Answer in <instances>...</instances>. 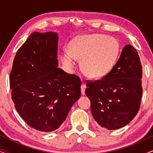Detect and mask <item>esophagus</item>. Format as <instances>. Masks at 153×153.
Wrapping results in <instances>:
<instances>
[{"label": "esophagus", "mask_w": 153, "mask_h": 153, "mask_svg": "<svg viewBox=\"0 0 153 153\" xmlns=\"http://www.w3.org/2000/svg\"><path fill=\"white\" fill-rule=\"evenodd\" d=\"M85 88H86V85H85V83H82L81 85V94L82 95H85Z\"/></svg>", "instance_id": "34e87169"}]
</instances>
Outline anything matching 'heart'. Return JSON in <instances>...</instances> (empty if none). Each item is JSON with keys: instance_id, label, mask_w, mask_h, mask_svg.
Here are the masks:
<instances>
[{"instance_id": "1", "label": "heart", "mask_w": 153, "mask_h": 153, "mask_svg": "<svg viewBox=\"0 0 153 153\" xmlns=\"http://www.w3.org/2000/svg\"><path fill=\"white\" fill-rule=\"evenodd\" d=\"M118 43L106 35L91 34L79 37L72 42L70 51L62 53L61 60L68 68H73L76 59H82L81 67L92 78H100L111 70L118 56Z\"/></svg>"}]
</instances>
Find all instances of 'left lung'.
<instances>
[{"label":"left lung","instance_id":"8db88e82","mask_svg":"<svg viewBox=\"0 0 153 153\" xmlns=\"http://www.w3.org/2000/svg\"><path fill=\"white\" fill-rule=\"evenodd\" d=\"M142 65L135 48L127 45L111 70L102 79L87 80L85 95L94 119L102 127L117 129L139 111L143 93Z\"/></svg>","mask_w":153,"mask_h":153}]
</instances>
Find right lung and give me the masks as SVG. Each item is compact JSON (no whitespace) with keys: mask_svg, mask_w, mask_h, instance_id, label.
Wrapping results in <instances>:
<instances>
[{"mask_svg":"<svg viewBox=\"0 0 153 153\" xmlns=\"http://www.w3.org/2000/svg\"><path fill=\"white\" fill-rule=\"evenodd\" d=\"M57 53L56 33H33L16 52L10 76L19 114L45 132L61 125L81 96L80 78L57 68Z\"/></svg>","mask_w":153,"mask_h":153,"instance_id":"obj_1","label":"right lung"}]
</instances>
